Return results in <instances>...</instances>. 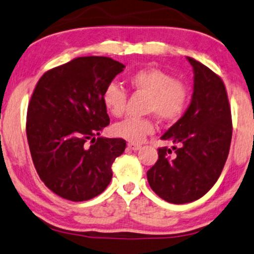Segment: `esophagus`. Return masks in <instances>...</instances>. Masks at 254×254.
Masks as SVG:
<instances>
[{
	"mask_svg": "<svg viewBox=\"0 0 254 254\" xmlns=\"http://www.w3.org/2000/svg\"><path fill=\"white\" fill-rule=\"evenodd\" d=\"M142 148L139 144H136V143H127V149L129 150H132V151H137L139 150V149Z\"/></svg>",
	"mask_w": 254,
	"mask_h": 254,
	"instance_id": "obj_1",
	"label": "esophagus"
}]
</instances>
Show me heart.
Masks as SVG:
<instances>
[{
	"mask_svg": "<svg viewBox=\"0 0 254 254\" xmlns=\"http://www.w3.org/2000/svg\"><path fill=\"white\" fill-rule=\"evenodd\" d=\"M129 84L137 92L148 94L146 111L161 121H175L185 112L189 97L188 87L183 81L174 79L170 73L156 67H146L132 73ZM102 99L109 114L115 117L124 114L127 94L118 84L110 82L104 88ZM154 131L155 125L149 118H125L112 127L115 136L131 143L143 142Z\"/></svg>",
	"mask_w": 254,
	"mask_h": 254,
	"instance_id": "heart-1",
	"label": "heart"
}]
</instances>
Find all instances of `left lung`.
Masks as SVG:
<instances>
[{"label": "left lung", "mask_w": 254, "mask_h": 254, "mask_svg": "<svg viewBox=\"0 0 254 254\" xmlns=\"http://www.w3.org/2000/svg\"><path fill=\"white\" fill-rule=\"evenodd\" d=\"M194 72L191 100L186 112L162 139L171 149H158V160L146 173L152 190L167 202L182 204L202 197L218 181L232 139V117L221 78L200 61L187 57Z\"/></svg>", "instance_id": "left-lung-1"}]
</instances>
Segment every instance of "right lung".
Masks as SVG:
<instances>
[{"label": "right lung", "instance_id": "add662e5", "mask_svg": "<svg viewBox=\"0 0 254 254\" xmlns=\"http://www.w3.org/2000/svg\"><path fill=\"white\" fill-rule=\"evenodd\" d=\"M125 66L106 57H80L46 72L27 112V139L46 187L71 201L102 194L111 166L125 150L122 138L98 137L110 124L104 88Z\"/></svg>", "mask_w": 254, "mask_h": 254}]
</instances>
